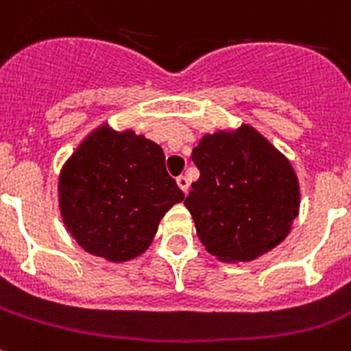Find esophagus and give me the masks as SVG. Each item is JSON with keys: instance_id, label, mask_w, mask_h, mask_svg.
<instances>
[{"instance_id": "1", "label": "esophagus", "mask_w": 351, "mask_h": 351, "mask_svg": "<svg viewBox=\"0 0 351 351\" xmlns=\"http://www.w3.org/2000/svg\"><path fill=\"white\" fill-rule=\"evenodd\" d=\"M176 184H178V187L187 195V191H189V180H187V176H178V178H176Z\"/></svg>"}]
</instances>
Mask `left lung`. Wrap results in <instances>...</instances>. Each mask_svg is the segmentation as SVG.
<instances>
[{"instance_id":"1","label":"left lung","mask_w":351,"mask_h":351,"mask_svg":"<svg viewBox=\"0 0 351 351\" xmlns=\"http://www.w3.org/2000/svg\"><path fill=\"white\" fill-rule=\"evenodd\" d=\"M191 158L200 178L184 204L209 254L254 261L289 236L301 204L298 175L256 128L205 133Z\"/></svg>"}]
</instances>
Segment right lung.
Segmentation results:
<instances>
[{"mask_svg":"<svg viewBox=\"0 0 351 351\" xmlns=\"http://www.w3.org/2000/svg\"><path fill=\"white\" fill-rule=\"evenodd\" d=\"M62 223L88 254L124 263L144 254L184 193L158 144L108 122L90 131L57 180Z\"/></svg>","mask_w":351,"mask_h":351,"instance_id":"1","label":"right lung"}]
</instances>
